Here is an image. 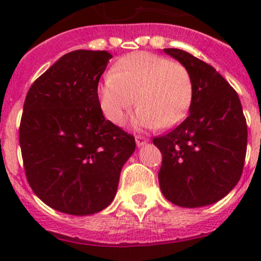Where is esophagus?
<instances>
[{"mask_svg": "<svg viewBox=\"0 0 261 261\" xmlns=\"http://www.w3.org/2000/svg\"><path fill=\"white\" fill-rule=\"evenodd\" d=\"M135 140H136V145L138 146H144L146 144V139L141 138V136H136Z\"/></svg>", "mask_w": 261, "mask_h": 261, "instance_id": "1", "label": "esophagus"}]
</instances>
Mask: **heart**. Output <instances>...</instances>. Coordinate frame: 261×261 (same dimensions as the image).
Wrapping results in <instances>:
<instances>
[{
  "label": "heart",
  "instance_id": "heart-1",
  "mask_svg": "<svg viewBox=\"0 0 261 261\" xmlns=\"http://www.w3.org/2000/svg\"><path fill=\"white\" fill-rule=\"evenodd\" d=\"M193 86L187 68L162 55L135 51L121 58L98 87L105 117L121 125L135 103L138 127H172L188 111ZM137 98L135 99V97Z\"/></svg>",
  "mask_w": 261,
  "mask_h": 261
}]
</instances>
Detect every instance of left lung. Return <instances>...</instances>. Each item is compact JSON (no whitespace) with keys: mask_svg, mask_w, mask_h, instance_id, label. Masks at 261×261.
I'll return each instance as SVG.
<instances>
[{"mask_svg":"<svg viewBox=\"0 0 261 261\" xmlns=\"http://www.w3.org/2000/svg\"><path fill=\"white\" fill-rule=\"evenodd\" d=\"M189 72L193 86L189 115L152 140L163 155L162 193L180 207H203L230 193L243 174L247 126L240 98L207 63L180 49H164Z\"/></svg>","mask_w":261,"mask_h":261,"instance_id":"left-lung-1","label":"left lung"}]
</instances>
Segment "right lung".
Wrapping results in <instances>:
<instances>
[{"label": "right lung", "instance_id": "add662e5", "mask_svg": "<svg viewBox=\"0 0 261 261\" xmlns=\"http://www.w3.org/2000/svg\"><path fill=\"white\" fill-rule=\"evenodd\" d=\"M112 55L74 50L40 75L26 94L18 140L34 193L57 211L87 216L114 201L135 139L110 122L98 82Z\"/></svg>", "mask_w": 261, "mask_h": 261}]
</instances>
